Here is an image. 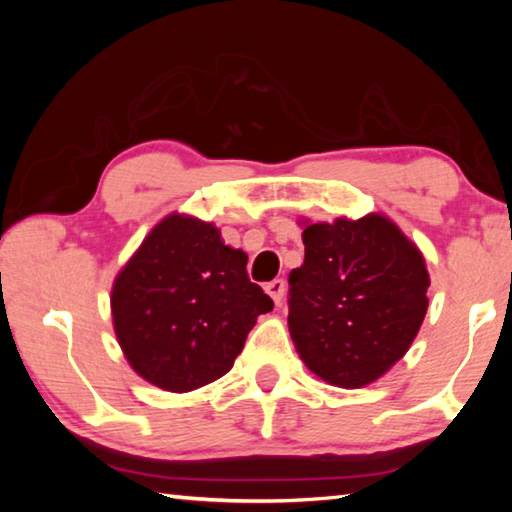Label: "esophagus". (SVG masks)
I'll use <instances>...</instances> for the list:
<instances>
[{
	"mask_svg": "<svg viewBox=\"0 0 512 512\" xmlns=\"http://www.w3.org/2000/svg\"><path fill=\"white\" fill-rule=\"evenodd\" d=\"M284 287H287V284H284V280H273V282L266 284V293L273 298L275 305H280V302H282Z\"/></svg>",
	"mask_w": 512,
	"mask_h": 512,
	"instance_id": "1",
	"label": "esophagus"
}]
</instances>
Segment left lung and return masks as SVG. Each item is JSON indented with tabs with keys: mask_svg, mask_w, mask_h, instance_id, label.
I'll return each mask as SVG.
<instances>
[{
	"mask_svg": "<svg viewBox=\"0 0 512 512\" xmlns=\"http://www.w3.org/2000/svg\"><path fill=\"white\" fill-rule=\"evenodd\" d=\"M305 264L289 275V332L327 384L361 388L400 361L427 314L418 246L381 214L311 223Z\"/></svg>",
	"mask_w": 512,
	"mask_h": 512,
	"instance_id": "obj_1",
	"label": "left lung"
}]
</instances>
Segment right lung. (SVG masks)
<instances>
[{
    "label": "right lung",
    "instance_id": "right-lung-1",
    "mask_svg": "<svg viewBox=\"0 0 512 512\" xmlns=\"http://www.w3.org/2000/svg\"><path fill=\"white\" fill-rule=\"evenodd\" d=\"M248 255L212 223L169 214L112 284V323L131 368L171 393L223 377L273 300L246 273Z\"/></svg>",
    "mask_w": 512,
    "mask_h": 512
}]
</instances>
